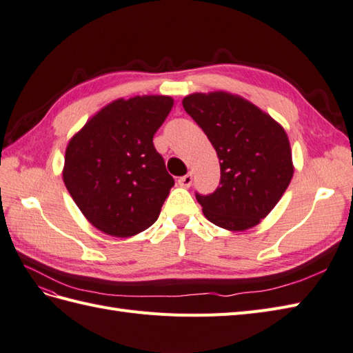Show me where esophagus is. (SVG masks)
Masks as SVG:
<instances>
[{
    "mask_svg": "<svg viewBox=\"0 0 353 353\" xmlns=\"http://www.w3.org/2000/svg\"><path fill=\"white\" fill-rule=\"evenodd\" d=\"M177 182H179V185L182 186V188H189V186L192 185V174L188 173V174L180 177V179L177 180Z\"/></svg>",
    "mask_w": 353,
    "mask_h": 353,
    "instance_id": "obj_1",
    "label": "esophagus"
}]
</instances>
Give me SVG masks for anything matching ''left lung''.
Returning a JSON list of instances; mask_svg holds the SVG:
<instances>
[{"mask_svg":"<svg viewBox=\"0 0 353 353\" xmlns=\"http://www.w3.org/2000/svg\"><path fill=\"white\" fill-rule=\"evenodd\" d=\"M183 108L218 153L221 183L213 194H195L212 223L230 231L255 227L274 209L294 174L283 126L255 104L228 92H195Z\"/></svg>","mask_w":353,"mask_h":353,"instance_id":"obj_1","label":"left lung"}]
</instances>
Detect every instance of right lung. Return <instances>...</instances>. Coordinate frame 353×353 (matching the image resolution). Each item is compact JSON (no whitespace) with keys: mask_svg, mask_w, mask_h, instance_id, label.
Instances as JSON below:
<instances>
[{"mask_svg":"<svg viewBox=\"0 0 353 353\" xmlns=\"http://www.w3.org/2000/svg\"><path fill=\"white\" fill-rule=\"evenodd\" d=\"M173 104L165 95L119 98L70 140L62 177L97 230L131 237L158 219L174 179L152 140Z\"/></svg>","mask_w":353,"mask_h":353,"instance_id":"right-lung-1","label":"right lung"}]
</instances>
